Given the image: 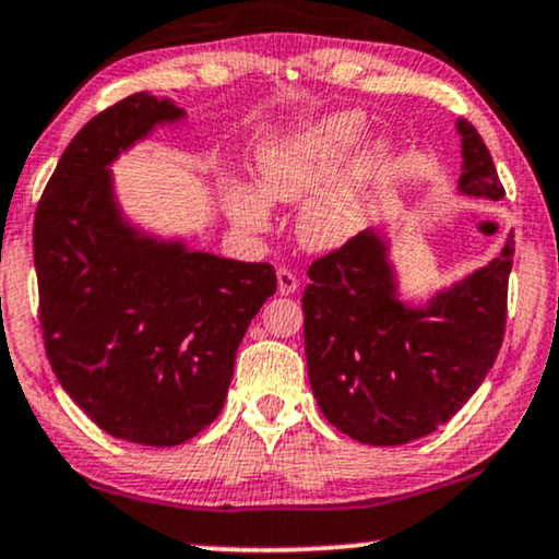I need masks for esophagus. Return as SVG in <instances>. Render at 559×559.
Returning a JSON list of instances; mask_svg holds the SVG:
<instances>
[{
    "instance_id": "esophagus-1",
    "label": "esophagus",
    "mask_w": 559,
    "mask_h": 559,
    "mask_svg": "<svg viewBox=\"0 0 559 559\" xmlns=\"http://www.w3.org/2000/svg\"><path fill=\"white\" fill-rule=\"evenodd\" d=\"M275 275H278V294H284V297H288V294H294L299 288L297 275L288 271V267H278Z\"/></svg>"
}]
</instances>
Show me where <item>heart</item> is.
I'll return each mask as SVG.
<instances>
[{"mask_svg": "<svg viewBox=\"0 0 559 559\" xmlns=\"http://www.w3.org/2000/svg\"><path fill=\"white\" fill-rule=\"evenodd\" d=\"M369 132L367 114L331 111L262 140L258 187L228 177L224 207L245 231L271 226V203L299 205L297 237L312 252H338L359 239L401 169V140Z\"/></svg>", "mask_w": 559, "mask_h": 559, "instance_id": "b5f03b06", "label": "heart"}]
</instances>
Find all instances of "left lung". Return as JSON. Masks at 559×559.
Segmentation results:
<instances>
[{
	"mask_svg": "<svg viewBox=\"0 0 559 559\" xmlns=\"http://www.w3.org/2000/svg\"><path fill=\"white\" fill-rule=\"evenodd\" d=\"M461 134L459 192L502 200L481 134ZM393 239L367 228L344 250L309 267L305 354L312 393L335 429L367 445H406L432 435L476 393L506 333L508 278L515 241L421 305L403 299Z\"/></svg>",
	"mask_w": 559,
	"mask_h": 559,
	"instance_id": "8db88e82",
	"label": "left lung"
}]
</instances>
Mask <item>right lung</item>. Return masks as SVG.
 Returning <instances> with one entry per match:
<instances>
[{
	"label": "right lung",
	"instance_id": "right-lung-1",
	"mask_svg": "<svg viewBox=\"0 0 559 559\" xmlns=\"http://www.w3.org/2000/svg\"><path fill=\"white\" fill-rule=\"evenodd\" d=\"M187 111L132 93L93 117L59 158L33 224L44 344L72 401L119 440L171 448L226 401L237 348L275 271L192 250L134 224L111 164Z\"/></svg>",
	"mask_w": 559,
	"mask_h": 559
}]
</instances>
